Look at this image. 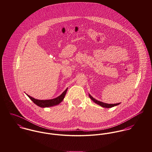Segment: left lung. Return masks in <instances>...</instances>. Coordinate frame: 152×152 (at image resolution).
<instances>
[{"instance_id": "obj_1", "label": "left lung", "mask_w": 152, "mask_h": 152, "mask_svg": "<svg viewBox=\"0 0 152 152\" xmlns=\"http://www.w3.org/2000/svg\"><path fill=\"white\" fill-rule=\"evenodd\" d=\"M90 98L94 101L95 103L100 105L101 107H104V108H111V107H113L114 106H116L118 104H119L120 103H117V104H107V103H104V102H102L101 101H97V100H96L95 99H94L90 94H88Z\"/></svg>"}]
</instances>
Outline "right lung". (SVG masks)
<instances>
[{
	"instance_id": "obj_1",
	"label": "right lung",
	"mask_w": 152,
	"mask_h": 152,
	"mask_svg": "<svg viewBox=\"0 0 152 152\" xmlns=\"http://www.w3.org/2000/svg\"><path fill=\"white\" fill-rule=\"evenodd\" d=\"M68 90V88H66L61 95H60L59 96H58V97L53 99H51V100H37L33 98L32 97L28 96V97L33 101L34 104H35L36 105H37L38 106L40 107H52L53 105H56L59 104L61 102L64 100L65 94L66 93V91Z\"/></svg>"
}]
</instances>
